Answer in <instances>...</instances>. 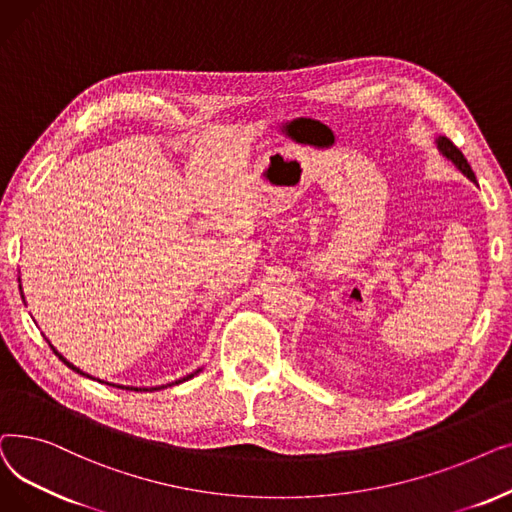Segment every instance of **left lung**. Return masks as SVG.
<instances>
[{
  "label": "left lung",
  "mask_w": 512,
  "mask_h": 512,
  "mask_svg": "<svg viewBox=\"0 0 512 512\" xmlns=\"http://www.w3.org/2000/svg\"><path fill=\"white\" fill-rule=\"evenodd\" d=\"M435 143H437V150H440L448 160H452V162H454V166L460 170L462 175H465L467 179H471L473 183H477L475 173L471 170V164L467 162V158L462 156V152L456 148V145H454L448 137H437V139H435Z\"/></svg>",
  "instance_id": "8db88e82"
}]
</instances>
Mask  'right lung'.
Here are the masks:
<instances>
[{"mask_svg":"<svg viewBox=\"0 0 512 512\" xmlns=\"http://www.w3.org/2000/svg\"><path fill=\"white\" fill-rule=\"evenodd\" d=\"M20 289H22V287H20ZM22 298H24V296H22ZM47 344H50V342H47ZM50 346H52V344H50ZM52 350L56 352V356H58V358H60V360H62V362L66 364V367H68V369H72V371H77V373L85 375V373H83L81 369H77V367H75V364H72V362H68V360H66V358H64V356H62V354H60V352H58V350H56L54 346H52ZM196 373H198V371H196ZM196 373H191V375H187V377H183V379H179V381H175V383H183V381L191 379V377H193V375H196ZM87 377H89V375H87ZM170 385H173V383H170ZM118 387H123V385H118ZM162 387H164V385H162ZM162 387H152V389H162ZM123 389H135V392H141V389H143V392H148V387H123Z\"/></svg>","mask_w":512,"mask_h":512,"instance_id":"obj_1","label":"right lung"}]
</instances>
